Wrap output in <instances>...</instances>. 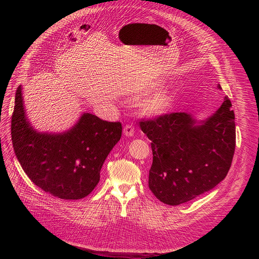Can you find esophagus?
Listing matches in <instances>:
<instances>
[{"instance_id": "esophagus-1", "label": "esophagus", "mask_w": 259, "mask_h": 259, "mask_svg": "<svg viewBox=\"0 0 259 259\" xmlns=\"http://www.w3.org/2000/svg\"><path fill=\"white\" fill-rule=\"evenodd\" d=\"M124 134L126 135V137H133L134 128L131 125H126L124 127Z\"/></svg>"}]
</instances>
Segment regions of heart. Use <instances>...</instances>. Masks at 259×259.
Here are the masks:
<instances>
[{"label": "heart", "mask_w": 259, "mask_h": 259, "mask_svg": "<svg viewBox=\"0 0 259 259\" xmlns=\"http://www.w3.org/2000/svg\"><path fill=\"white\" fill-rule=\"evenodd\" d=\"M164 81L156 80L151 86L144 90L146 97L138 104L140 110L147 116H160L169 113L178 102V92L175 89L160 90ZM153 93V95L151 93Z\"/></svg>", "instance_id": "heart-1"}]
</instances>
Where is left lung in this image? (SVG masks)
<instances>
[{
	"instance_id": "left-lung-1",
	"label": "left lung",
	"mask_w": 259,
	"mask_h": 259,
	"mask_svg": "<svg viewBox=\"0 0 259 259\" xmlns=\"http://www.w3.org/2000/svg\"><path fill=\"white\" fill-rule=\"evenodd\" d=\"M234 119L226 97L219 110L200 122L185 112L140 121L152 142L149 188L157 199L178 206L210 191L226 178L235 151Z\"/></svg>"
}]
</instances>
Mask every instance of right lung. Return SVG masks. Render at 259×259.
Listing matches in <instances>:
<instances>
[{
	"label": "right lung",
	"mask_w": 259,
	"mask_h": 259,
	"mask_svg": "<svg viewBox=\"0 0 259 259\" xmlns=\"http://www.w3.org/2000/svg\"><path fill=\"white\" fill-rule=\"evenodd\" d=\"M121 130L119 121L84 113L66 132H37L26 117L21 86L16 92L11 118L13 150L31 182L56 197L80 199L93 191Z\"/></svg>",
	"instance_id": "right-lung-1"
}]
</instances>
